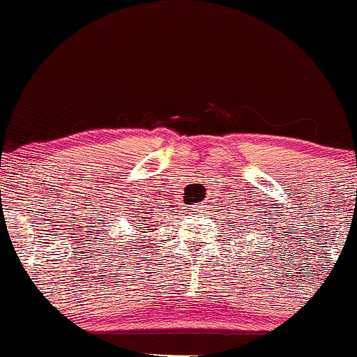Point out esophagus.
<instances>
[{"mask_svg": "<svg viewBox=\"0 0 357 357\" xmlns=\"http://www.w3.org/2000/svg\"><path fill=\"white\" fill-rule=\"evenodd\" d=\"M199 207H204V206H199Z\"/></svg>", "mask_w": 357, "mask_h": 357, "instance_id": "1", "label": "esophagus"}]
</instances>
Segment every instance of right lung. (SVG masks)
<instances>
[{
	"label": "right lung",
	"instance_id": "right-lung-1",
	"mask_svg": "<svg viewBox=\"0 0 357 357\" xmlns=\"http://www.w3.org/2000/svg\"><path fill=\"white\" fill-rule=\"evenodd\" d=\"M139 212H142V214H139V215H136V218H138V221H136V231H139V236H145V238H148V236L145 234V232H151L150 229H148V227H150V226H153V224H151V222H148V224H145V221H146V209H138ZM155 222H158V221H155ZM133 238H135V236H133Z\"/></svg>",
	"mask_w": 357,
	"mask_h": 357
}]
</instances>
